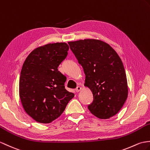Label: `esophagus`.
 <instances>
[{
	"instance_id": "34e87169",
	"label": "esophagus",
	"mask_w": 150,
	"mask_h": 150,
	"mask_svg": "<svg viewBox=\"0 0 150 150\" xmlns=\"http://www.w3.org/2000/svg\"><path fill=\"white\" fill-rule=\"evenodd\" d=\"M81 87L77 86V87H76V88L75 89V91H76V93H78V92H79L80 91H81Z\"/></svg>"
}]
</instances>
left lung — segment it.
<instances>
[{"instance_id":"1","label":"left lung","mask_w":150,"mask_h":150,"mask_svg":"<svg viewBox=\"0 0 150 150\" xmlns=\"http://www.w3.org/2000/svg\"><path fill=\"white\" fill-rule=\"evenodd\" d=\"M68 44L82 65L84 86L91 90L93 101L88 109L100 119H109L121 110L128 97L126 73L117 52L104 41L84 39Z\"/></svg>"}]
</instances>
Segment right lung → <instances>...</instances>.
<instances>
[{
	"mask_svg": "<svg viewBox=\"0 0 150 150\" xmlns=\"http://www.w3.org/2000/svg\"><path fill=\"white\" fill-rule=\"evenodd\" d=\"M68 50L64 42L44 45L31 52L23 62L20 98L26 113L38 123H50L57 119L74 97L64 88L67 78L57 69Z\"/></svg>",
	"mask_w": 150,
	"mask_h": 150,
	"instance_id": "add662e5",
	"label": "right lung"
}]
</instances>
